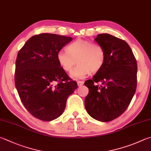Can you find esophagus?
Segmentation results:
<instances>
[{"label":"esophagus","mask_w":151,"mask_h":151,"mask_svg":"<svg viewBox=\"0 0 151 151\" xmlns=\"http://www.w3.org/2000/svg\"><path fill=\"white\" fill-rule=\"evenodd\" d=\"M83 85V82H82V81H78V85L79 87H81V86H82V85Z\"/></svg>","instance_id":"34e87169"}]
</instances>
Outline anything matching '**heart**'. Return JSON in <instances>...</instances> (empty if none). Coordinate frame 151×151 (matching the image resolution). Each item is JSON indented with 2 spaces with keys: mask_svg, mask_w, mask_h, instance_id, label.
I'll list each match as a JSON object with an SVG mask.
<instances>
[{
  "mask_svg": "<svg viewBox=\"0 0 151 151\" xmlns=\"http://www.w3.org/2000/svg\"><path fill=\"white\" fill-rule=\"evenodd\" d=\"M66 49L58 51L56 58L60 66L66 72L72 70L77 60L78 65L70 73L74 79H84L91 72H97L104 64L105 51L99 44L78 39L68 45Z\"/></svg>",
  "mask_w": 151,
  "mask_h": 151,
  "instance_id": "b5f03b06",
  "label": "heart"
}]
</instances>
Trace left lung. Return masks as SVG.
<instances>
[{"mask_svg":"<svg viewBox=\"0 0 151 151\" xmlns=\"http://www.w3.org/2000/svg\"><path fill=\"white\" fill-rule=\"evenodd\" d=\"M95 41L103 48V66L92 79L85 82L89 91L85 107L93 118L113 120L128 107L137 87V64L127 42L108 33L99 34ZM100 82L102 85H96Z\"/></svg>","mask_w":151,"mask_h":151,"instance_id":"left-lung-1","label":"left lung"}]
</instances>
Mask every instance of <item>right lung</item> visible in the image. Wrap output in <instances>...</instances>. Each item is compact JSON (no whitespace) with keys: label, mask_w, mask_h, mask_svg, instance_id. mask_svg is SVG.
<instances>
[{"label":"right lung","mask_w":151,"mask_h":151,"mask_svg":"<svg viewBox=\"0 0 151 151\" xmlns=\"http://www.w3.org/2000/svg\"><path fill=\"white\" fill-rule=\"evenodd\" d=\"M72 41L70 37L39 34L31 37L18 53L16 89L25 109L41 120L49 122L60 116L68 96L78 88L56 58L58 51Z\"/></svg>","instance_id":"1"}]
</instances>
